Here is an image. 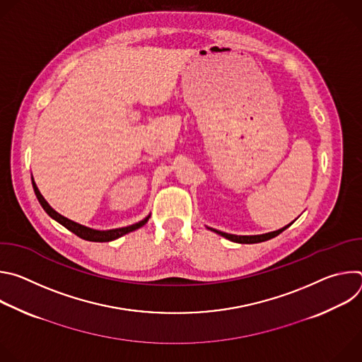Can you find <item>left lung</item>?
<instances>
[{
  "label": "left lung",
  "instance_id": "left-lung-1",
  "mask_svg": "<svg viewBox=\"0 0 362 362\" xmlns=\"http://www.w3.org/2000/svg\"><path fill=\"white\" fill-rule=\"evenodd\" d=\"M289 225L278 229V230H274V232H268V233H262V235H230V233H225V232H221V230H216V229H212V228H208L211 230H214L215 233L232 240V242H236V243H259V242H265V240H269L275 236H278L279 233H282L286 228H289Z\"/></svg>",
  "mask_w": 362,
  "mask_h": 362
}]
</instances>
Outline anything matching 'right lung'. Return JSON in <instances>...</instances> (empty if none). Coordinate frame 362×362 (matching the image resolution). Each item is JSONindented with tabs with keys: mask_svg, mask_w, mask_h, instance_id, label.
Listing matches in <instances>:
<instances>
[{
	"mask_svg": "<svg viewBox=\"0 0 362 362\" xmlns=\"http://www.w3.org/2000/svg\"><path fill=\"white\" fill-rule=\"evenodd\" d=\"M31 180H33V187H34L35 196H37L40 204L42 206V209L47 212V215H48L49 218H53L54 221H57L60 225H63V226L67 228L70 232L76 233L78 238H81V239H84V240H90V242H110V240L119 239V238H122L123 235H126V233H129V232H133V230L141 228L143 225H146L147 221H148V218H150V215H148V216H146L143 221H140V222H137V223H133V225H130V226L116 228V229H109V230H97V229H93V228H87V226L80 225V223H77V222H74V221H70V219H67L66 216H63V215H60L59 212H56V211L48 204V202L42 197V194L40 193V190H38V187H37V185H35V182H34L33 177H31Z\"/></svg>",
	"mask_w": 362,
	"mask_h": 362,
	"instance_id": "obj_1",
	"label": "right lung"
}]
</instances>
